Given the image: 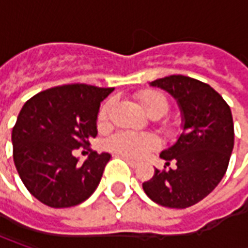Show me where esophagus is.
Segmentation results:
<instances>
[{
	"instance_id": "34e87169",
	"label": "esophagus",
	"mask_w": 248,
	"mask_h": 248,
	"mask_svg": "<svg viewBox=\"0 0 248 248\" xmlns=\"http://www.w3.org/2000/svg\"><path fill=\"white\" fill-rule=\"evenodd\" d=\"M124 160H125V161H127V163H128L129 166L132 167V168H134V167H138V163H137V161H134V160H132V158H129V157H125V156H124Z\"/></svg>"
}]
</instances>
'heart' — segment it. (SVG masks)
<instances>
[{
	"mask_svg": "<svg viewBox=\"0 0 248 248\" xmlns=\"http://www.w3.org/2000/svg\"><path fill=\"white\" fill-rule=\"evenodd\" d=\"M138 100L143 110L152 117H160L170 108V102L167 99L164 93L160 91L145 90L138 93ZM114 100H106L99 110L98 120L100 124L108 123L110 117V113L113 109ZM160 146V140L153 134H137V132H129V131H120L111 135L106 140V148L119 153L121 156L132 158H140L149 152L156 150Z\"/></svg>",
	"mask_w": 248,
	"mask_h": 248,
	"instance_id": "obj_1",
	"label": "heart"
}]
</instances>
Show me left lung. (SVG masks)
Returning a JSON list of instances; mask_svg holds the SVG:
<instances>
[{
    "label": "left lung",
    "instance_id": "left-lung-1",
    "mask_svg": "<svg viewBox=\"0 0 248 248\" xmlns=\"http://www.w3.org/2000/svg\"><path fill=\"white\" fill-rule=\"evenodd\" d=\"M171 93L184 119V131L171 148L160 153L164 170H155L143 182L145 193L160 205L187 208L214 190L228 170L234 143L232 111L208 84L186 76H168L150 82ZM172 162L174 167L168 169Z\"/></svg>",
    "mask_w": 248,
    "mask_h": 248
}]
</instances>
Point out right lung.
Masks as SVG:
<instances>
[{
	"label": "right lung",
	"mask_w": 248,
	"mask_h": 248,
	"mask_svg": "<svg viewBox=\"0 0 248 248\" xmlns=\"http://www.w3.org/2000/svg\"><path fill=\"white\" fill-rule=\"evenodd\" d=\"M113 91L67 84L41 91L23 105L12 129L14 161L27 190L45 205L80 204L99 185L109 153L91 150L80 164L73 150L88 148L96 137L100 102Z\"/></svg>",
	"instance_id": "right-lung-1"
}]
</instances>
